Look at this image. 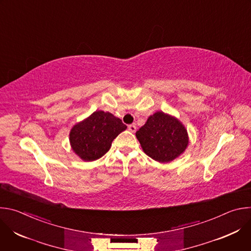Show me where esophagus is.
Instances as JSON below:
<instances>
[{"label": "esophagus", "mask_w": 251, "mask_h": 251, "mask_svg": "<svg viewBox=\"0 0 251 251\" xmlns=\"http://www.w3.org/2000/svg\"><path fill=\"white\" fill-rule=\"evenodd\" d=\"M128 130H129L130 132L134 133V132L136 131V125H135V124H131V125H129V126H128Z\"/></svg>", "instance_id": "1"}]
</instances>
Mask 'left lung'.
Wrapping results in <instances>:
<instances>
[{"label":"left lung","instance_id":"left-lung-1","mask_svg":"<svg viewBox=\"0 0 251 251\" xmlns=\"http://www.w3.org/2000/svg\"><path fill=\"white\" fill-rule=\"evenodd\" d=\"M136 137L146 155L160 163L175 160L189 144L185 126L176 117L162 111L151 115L136 132Z\"/></svg>","mask_w":251,"mask_h":251}]
</instances>
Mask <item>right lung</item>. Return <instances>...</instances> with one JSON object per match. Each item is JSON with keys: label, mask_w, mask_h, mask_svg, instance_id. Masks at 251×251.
<instances>
[{"label": "right lung", "mask_w": 251, "mask_h": 251, "mask_svg": "<svg viewBox=\"0 0 251 251\" xmlns=\"http://www.w3.org/2000/svg\"><path fill=\"white\" fill-rule=\"evenodd\" d=\"M126 128L113 114L95 111L70 130L71 148L83 161H95L109 151L112 141Z\"/></svg>", "instance_id": "obj_1"}]
</instances>
